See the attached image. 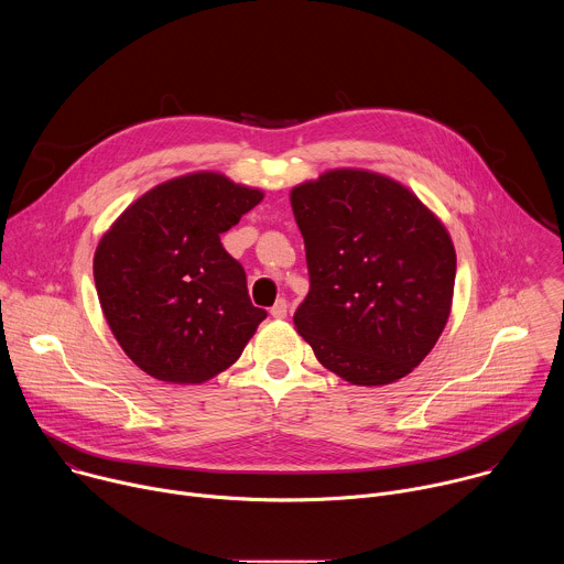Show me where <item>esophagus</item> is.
Masks as SVG:
<instances>
[{
  "label": "esophagus",
  "mask_w": 564,
  "mask_h": 564,
  "mask_svg": "<svg viewBox=\"0 0 564 564\" xmlns=\"http://www.w3.org/2000/svg\"><path fill=\"white\" fill-rule=\"evenodd\" d=\"M270 314H272L274 318H283V316L288 314V301H285V299H279V301L270 307Z\"/></svg>",
  "instance_id": "1"
}]
</instances>
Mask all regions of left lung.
Listing matches in <instances>:
<instances>
[{
	"label": "left lung",
	"mask_w": 564,
	"mask_h": 564,
	"mask_svg": "<svg viewBox=\"0 0 564 564\" xmlns=\"http://www.w3.org/2000/svg\"><path fill=\"white\" fill-rule=\"evenodd\" d=\"M310 292L294 312L316 359L355 386L406 377L451 312L455 248L444 225L386 176L335 170L290 194Z\"/></svg>",
	"instance_id": "1"
}]
</instances>
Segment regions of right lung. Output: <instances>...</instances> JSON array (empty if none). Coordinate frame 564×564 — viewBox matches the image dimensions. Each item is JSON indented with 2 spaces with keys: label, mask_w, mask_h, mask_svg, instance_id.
<instances>
[{
  "label": "right lung",
  "mask_w": 564,
  "mask_h": 564,
  "mask_svg": "<svg viewBox=\"0 0 564 564\" xmlns=\"http://www.w3.org/2000/svg\"><path fill=\"white\" fill-rule=\"evenodd\" d=\"M263 200L212 172L147 192L102 236L94 279L127 357L172 383H203L229 368L261 321L246 270L220 234Z\"/></svg>",
  "instance_id": "obj_1"
}]
</instances>
